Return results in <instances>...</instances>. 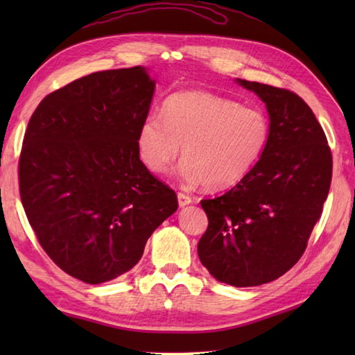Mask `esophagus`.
<instances>
[{
	"label": "esophagus",
	"instance_id": "34e87169",
	"mask_svg": "<svg viewBox=\"0 0 355 355\" xmlns=\"http://www.w3.org/2000/svg\"><path fill=\"white\" fill-rule=\"evenodd\" d=\"M177 197H178V205H180V207H184V206L191 205V202H192V197H191V195H187V193L178 192Z\"/></svg>",
	"mask_w": 355,
	"mask_h": 355
}]
</instances>
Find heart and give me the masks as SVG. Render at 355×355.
Listing matches in <instances>:
<instances>
[{"mask_svg": "<svg viewBox=\"0 0 355 355\" xmlns=\"http://www.w3.org/2000/svg\"><path fill=\"white\" fill-rule=\"evenodd\" d=\"M270 137L271 122L263 110L207 92H178L166 97L162 116L143 119L135 146L141 163L162 173L183 145L182 177L220 191L254 169Z\"/></svg>", "mask_w": 355, "mask_h": 355, "instance_id": "b5f03b06", "label": "heart"}]
</instances>
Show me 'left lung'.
<instances>
[{
    "label": "left lung",
    "instance_id": "1",
    "mask_svg": "<svg viewBox=\"0 0 355 355\" xmlns=\"http://www.w3.org/2000/svg\"><path fill=\"white\" fill-rule=\"evenodd\" d=\"M238 84L266 102L271 137L243 182L201 200L209 225L198 256L220 282L254 286L281 277L304 254L328 197L333 155L302 97L259 82Z\"/></svg>",
    "mask_w": 355,
    "mask_h": 355
}]
</instances>
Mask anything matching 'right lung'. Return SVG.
I'll return each instance as SVG.
<instances>
[{
	"mask_svg": "<svg viewBox=\"0 0 355 355\" xmlns=\"http://www.w3.org/2000/svg\"><path fill=\"white\" fill-rule=\"evenodd\" d=\"M154 88L143 67L92 73L45 96L28 120L18 163L22 207L44 252L79 281L131 270L178 207L135 146Z\"/></svg>",
	"mask_w": 355,
	"mask_h": 355,
	"instance_id": "obj_1",
	"label": "right lung"
}]
</instances>
